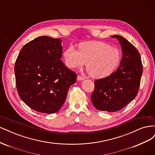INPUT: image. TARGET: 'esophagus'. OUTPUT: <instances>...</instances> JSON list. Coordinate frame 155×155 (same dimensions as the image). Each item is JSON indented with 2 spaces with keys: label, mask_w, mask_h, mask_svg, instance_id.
<instances>
[{
  "label": "esophagus",
  "mask_w": 155,
  "mask_h": 155,
  "mask_svg": "<svg viewBox=\"0 0 155 155\" xmlns=\"http://www.w3.org/2000/svg\"><path fill=\"white\" fill-rule=\"evenodd\" d=\"M85 79V78H83V77H82L81 76H78V77H77V80L78 81H82V80H83V79Z\"/></svg>",
  "instance_id": "34e87169"
}]
</instances>
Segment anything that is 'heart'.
Segmentation results:
<instances>
[{
  "label": "heart",
  "mask_w": 155,
  "mask_h": 155,
  "mask_svg": "<svg viewBox=\"0 0 155 155\" xmlns=\"http://www.w3.org/2000/svg\"><path fill=\"white\" fill-rule=\"evenodd\" d=\"M63 56L67 67L81 68L87 63V68L94 78L109 76L118 67L121 61L120 51L104 42L91 41L79 45L78 50L68 46Z\"/></svg>",
  "instance_id": "b5f03b06"
}]
</instances>
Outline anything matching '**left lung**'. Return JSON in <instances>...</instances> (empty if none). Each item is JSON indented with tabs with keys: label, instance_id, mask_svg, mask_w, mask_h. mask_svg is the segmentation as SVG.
<instances>
[{
	"label": "left lung",
	"instance_id": "1",
	"mask_svg": "<svg viewBox=\"0 0 155 155\" xmlns=\"http://www.w3.org/2000/svg\"><path fill=\"white\" fill-rule=\"evenodd\" d=\"M119 41L122 59L115 72L94 81L91 101L96 109L116 112L122 109L137 96L142 75L141 57L137 49L124 37L112 36Z\"/></svg>",
	"mask_w": 155,
	"mask_h": 155
}]
</instances>
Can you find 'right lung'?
<instances>
[{
	"label": "right lung",
	"mask_w": 155,
	"mask_h": 155,
	"mask_svg": "<svg viewBox=\"0 0 155 155\" xmlns=\"http://www.w3.org/2000/svg\"><path fill=\"white\" fill-rule=\"evenodd\" d=\"M61 39L41 36L22 48L15 64L16 86L21 99L35 111L58 112L77 75L61 60Z\"/></svg>",
	"instance_id": "right-lung-1"
}]
</instances>
